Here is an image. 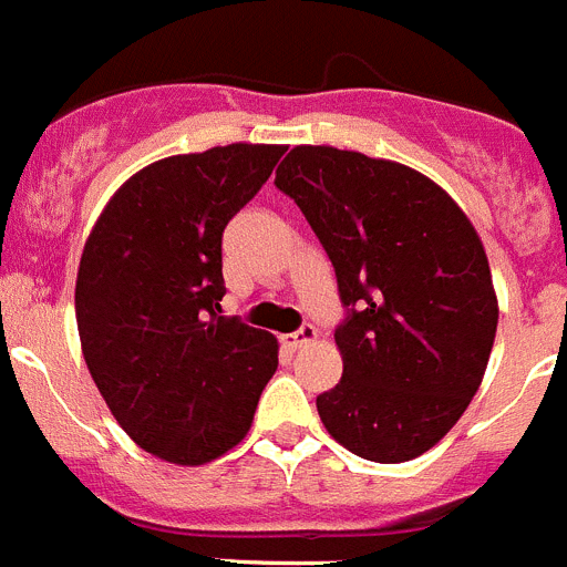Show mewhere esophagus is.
<instances>
[{
	"instance_id": "34e87169",
	"label": "esophagus",
	"mask_w": 567,
	"mask_h": 567,
	"mask_svg": "<svg viewBox=\"0 0 567 567\" xmlns=\"http://www.w3.org/2000/svg\"><path fill=\"white\" fill-rule=\"evenodd\" d=\"M315 340H318V329H315V326H311V323L300 326V329L295 331V334L284 337V342H287V346L292 348V351H298V348L309 346V342H315Z\"/></svg>"
}]
</instances>
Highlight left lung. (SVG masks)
Masks as SVG:
<instances>
[{"label":"left lung","instance_id":"1","mask_svg":"<svg viewBox=\"0 0 567 567\" xmlns=\"http://www.w3.org/2000/svg\"><path fill=\"white\" fill-rule=\"evenodd\" d=\"M275 188L337 275L342 379L318 396L331 439L377 464L439 444L481 388L497 331L484 244L433 179L391 159L295 145Z\"/></svg>","mask_w":567,"mask_h":567}]
</instances>
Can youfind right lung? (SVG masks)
Listing matches in <instances>:
<instances>
[{"instance_id":"right-lung-1","label":"right lung","mask_w":567,"mask_h":567,"mask_svg":"<svg viewBox=\"0 0 567 567\" xmlns=\"http://www.w3.org/2000/svg\"><path fill=\"white\" fill-rule=\"evenodd\" d=\"M284 145L233 143L137 171L83 247L75 318L83 360L123 430L182 466L247 435L278 368L272 334L225 318L221 236Z\"/></svg>"}]
</instances>
